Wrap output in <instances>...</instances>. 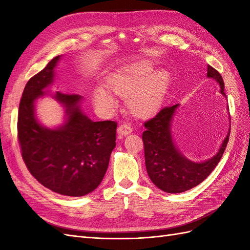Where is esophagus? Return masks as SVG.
<instances>
[{
	"label": "esophagus",
	"mask_w": 250,
	"mask_h": 250,
	"mask_svg": "<svg viewBox=\"0 0 250 250\" xmlns=\"http://www.w3.org/2000/svg\"><path fill=\"white\" fill-rule=\"evenodd\" d=\"M131 131H132V127L130 126V124H128V123H123L118 127V133L120 135H127V134H129Z\"/></svg>",
	"instance_id": "34e87169"
}]
</instances>
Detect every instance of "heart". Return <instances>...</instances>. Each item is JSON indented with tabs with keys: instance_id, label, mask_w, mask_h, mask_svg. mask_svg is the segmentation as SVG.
<instances>
[{
	"instance_id": "1",
	"label": "heart",
	"mask_w": 250,
	"mask_h": 250,
	"mask_svg": "<svg viewBox=\"0 0 250 250\" xmlns=\"http://www.w3.org/2000/svg\"><path fill=\"white\" fill-rule=\"evenodd\" d=\"M154 64L148 60L127 67L108 81L112 93L128 98V106L137 116L145 117L155 111L164 102L170 84L167 71L154 72ZM94 99L98 106L110 109L115 106V99L108 90L97 88Z\"/></svg>"
}]
</instances>
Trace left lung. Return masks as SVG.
Wrapping results in <instances>:
<instances>
[{"instance_id":"left-lung-1","label":"left lung","mask_w":250,"mask_h":250,"mask_svg":"<svg viewBox=\"0 0 250 250\" xmlns=\"http://www.w3.org/2000/svg\"><path fill=\"white\" fill-rule=\"evenodd\" d=\"M208 77L219 83L221 94L225 96L220 73L208 65ZM177 107L178 104L162 108L153 118L144 123L146 130L142 135L148 175L158 188L171 194L190 190L209 175L220 162L230 133L229 129L215 156L203 163L188 161L177 150L172 139L171 122Z\"/></svg>"}]
</instances>
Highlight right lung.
<instances>
[{
	"instance_id": "right-lung-1",
	"label": "right lung",
	"mask_w": 250,
	"mask_h": 250,
	"mask_svg": "<svg viewBox=\"0 0 250 250\" xmlns=\"http://www.w3.org/2000/svg\"><path fill=\"white\" fill-rule=\"evenodd\" d=\"M60 56L27 82L22 92L18 139L21 157L32 176L49 190L64 196H84L101 184L116 147L117 122H93L83 115L81 96L56 92L65 107V123L56 129L42 126L34 115V102L54 78Z\"/></svg>"
}]
</instances>
